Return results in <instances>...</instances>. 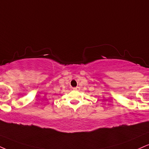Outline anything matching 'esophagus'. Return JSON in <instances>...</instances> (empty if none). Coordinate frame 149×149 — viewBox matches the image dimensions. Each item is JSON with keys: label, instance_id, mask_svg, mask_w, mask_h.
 <instances>
[{"label": "esophagus", "instance_id": "obj_1", "mask_svg": "<svg viewBox=\"0 0 149 149\" xmlns=\"http://www.w3.org/2000/svg\"><path fill=\"white\" fill-rule=\"evenodd\" d=\"M73 89H74V90H78V89H79V87H73Z\"/></svg>", "mask_w": 149, "mask_h": 149}]
</instances>
